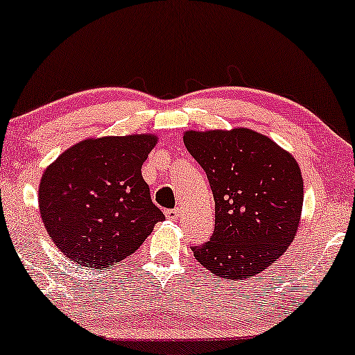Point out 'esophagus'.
<instances>
[{"label":"esophagus","instance_id":"esophagus-1","mask_svg":"<svg viewBox=\"0 0 355 355\" xmlns=\"http://www.w3.org/2000/svg\"><path fill=\"white\" fill-rule=\"evenodd\" d=\"M179 213H181V211H179L178 208H173V210H166V213H164V215H166L168 220H173V221H176L178 218H179Z\"/></svg>","mask_w":355,"mask_h":355}]
</instances>
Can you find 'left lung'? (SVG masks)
<instances>
[{
	"mask_svg": "<svg viewBox=\"0 0 355 355\" xmlns=\"http://www.w3.org/2000/svg\"><path fill=\"white\" fill-rule=\"evenodd\" d=\"M184 145L207 173L215 231L192 247L198 263L226 279L261 273L294 241L304 203L297 162L252 129L187 130Z\"/></svg>",
	"mask_w": 355,
	"mask_h": 355,
	"instance_id": "left-lung-1",
	"label": "left lung"
}]
</instances>
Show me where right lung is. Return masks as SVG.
<instances>
[{"instance_id":"1","label":"right lung","mask_w":355,"mask_h":355,"mask_svg":"<svg viewBox=\"0 0 355 355\" xmlns=\"http://www.w3.org/2000/svg\"><path fill=\"white\" fill-rule=\"evenodd\" d=\"M155 145L153 134L87 139L45 169L40 215L67 259L106 268L132 255L164 220L140 171Z\"/></svg>"}]
</instances>
